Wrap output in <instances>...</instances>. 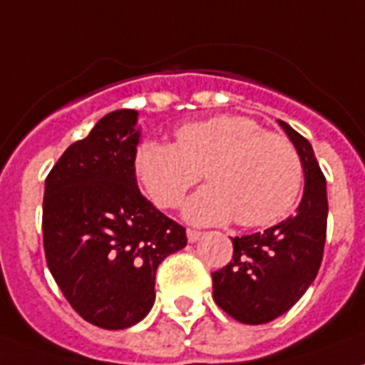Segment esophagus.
<instances>
[{
  "instance_id": "34e87169",
  "label": "esophagus",
  "mask_w": 365,
  "mask_h": 365,
  "mask_svg": "<svg viewBox=\"0 0 365 365\" xmlns=\"http://www.w3.org/2000/svg\"><path fill=\"white\" fill-rule=\"evenodd\" d=\"M201 235H203V232H199V230H194V229L186 230V236H188L190 244H194V242H197V240L201 238Z\"/></svg>"
}]
</instances>
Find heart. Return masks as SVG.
Instances as JSON below:
<instances>
[{
    "label": "heart",
    "instance_id": "b5f03b06",
    "mask_svg": "<svg viewBox=\"0 0 365 365\" xmlns=\"http://www.w3.org/2000/svg\"><path fill=\"white\" fill-rule=\"evenodd\" d=\"M175 138V144L144 142L136 151V175L158 207H179L203 171L210 185L188 199L190 223L236 220L244 227H264L294 207L303 166L284 136L264 133L249 118L217 116L179 127Z\"/></svg>",
    "mask_w": 365,
    "mask_h": 365
}]
</instances>
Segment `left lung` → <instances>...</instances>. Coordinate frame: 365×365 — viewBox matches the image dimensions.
I'll return each instance as SVG.
<instances>
[{"label":"left lung","instance_id":"8db88e82","mask_svg":"<svg viewBox=\"0 0 365 365\" xmlns=\"http://www.w3.org/2000/svg\"><path fill=\"white\" fill-rule=\"evenodd\" d=\"M304 171L294 216L264 232L232 238V260L212 273L214 301L236 322L262 325L288 312L312 284L327 238V180L304 136L279 120Z\"/></svg>","mask_w":365,"mask_h":365}]
</instances>
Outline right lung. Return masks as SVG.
Segmentation results:
<instances>
[{
  "instance_id": "1",
  "label": "right lung",
  "mask_w": 365,
  "mask_h": 365,
  "mask_svg": "<svg viewBox=\"0 0 365 365\" xmlns=\"http://www.w3.org/2000/svg\"><path fill=\"white\" fill-rule=\"evenodd\" d=\"M138 112L114 110L71 144L49 171L42 232L53 279L71 308L107 331L142 322L155 275L186 245V230L136 185Z\"/></svg>"
}]
</instances>
